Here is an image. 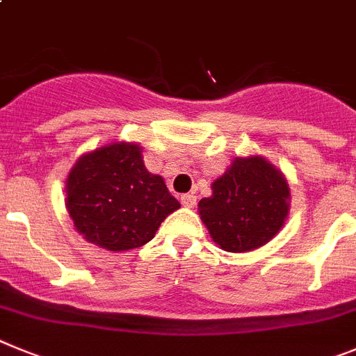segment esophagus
<instances>
[{"mask_svg":"<svg viewBox=\"0 0 356 356\" xmlns=\"http://www.w3.org/2000/svg\"><path fill=\"white\" fill-rule=\"evenodd\" d=\"M181 202L182 206H186V208H195L197 195L195 193H184V195H181Z\"/></svg>","mask_w":356,"mask_h":356,"instance_id":"34e87169","label":"esophagus"}]
</instances>
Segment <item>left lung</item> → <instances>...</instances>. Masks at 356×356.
I'll list each match as a JSON object with an SVG mask.
<instances>
[{"label":"left lung","instance_id":"left-lung-1","mask_svg":"<svg viewBox=\"0 0 356 356\" xmlns=\"http://www.w3.org/2000/svg\"><path fill=\"white\" fill-rule=\"evenodd\" d=\"M199 202L213 242L227 252L254 251L276 236L289 215L285 175L261 156L236 157Z\"/></svg>","mask_w":356,"mask_h":356}]
</instances>
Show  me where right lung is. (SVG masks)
I'll return each mask as SVG.
<instances>
[{
    "label": "right lung",
    "mask_w": 356,
    "mask_h": 356,
    "mask_svg": "<svg viewBox=\"0 0 356 356\" xmlns=\"http://www.w3.org/2000/svg\"><path fill=\"white\" fill-rule=\"evenodd\" d=\"M66 208L88 242L120 252L150 242L181 204L161 175L145 168L140 145L122 141L76 161L66 181Z\"/></svg>",
    "instance_id": "add662e5"
}]
</instances>
